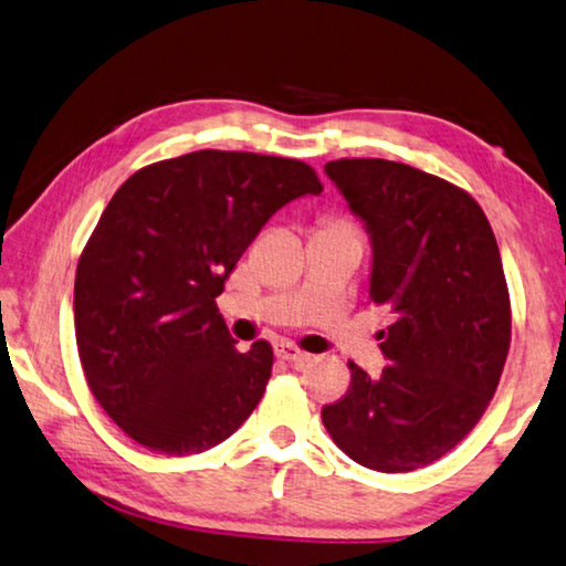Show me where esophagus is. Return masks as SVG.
<instances>
[{"mask_svg": "<svg viewBox=\"0 0 566 566\" xmlns=\"http://www.w3.org/2000/svg\"><path fill=\"white\" fill-rule=\"evenodd\" d=\"M276 357H280V360H284V363L294 365V367H302V365H307L312 360L310 353H302L300 347H294L290 343L276 345Z\"/></svg>", "mask_w": 566, "mask_h": 566, "instance_id": "1", "label": "esophagus"}]
</instances>
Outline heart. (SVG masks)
<instances>
[{
  "label": "heart",
  "mask_w": 566,
  "mask_h": 566,
  "mask_svg": "<svg viewBox=\"0 0 566 566\" xmlns=\"http://www.w3.org/2000/svg\"><path fill=\"white\" fill-rule=\"evenodd\" d=\"M325 229H343V231H353V227H349L347 221H343V219H329L327 223H325ZM355 234V231H353Z\"/></svg>",
  "instance_id": "obj_1"
}]
</instances>
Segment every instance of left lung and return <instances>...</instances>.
Returning <instances> with one entry per match:
<instances>
[{
    "label": "left lung",
    "mask_w": 566,
    "mask_h": 566,
    "mask_svg": "<svg viewBox=\"0 0 566 566\" xmlns=\"http://www.w3.org/2000/svg\"><path fill=\"white\" fill-rule=\"evenodd\" d=\"M325 174L373 247L370 300L382 373L349 363L343 400L322 423L349 459L382 473L416 471L459 446L496 392L511 310L496 237L459 186L382 158L329 160Z\"/></svg>",
    "instance_id": "obj_1"
}]
</instances>
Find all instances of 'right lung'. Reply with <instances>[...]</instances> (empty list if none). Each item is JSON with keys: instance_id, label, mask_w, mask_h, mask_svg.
Here are the masks:
<instances>
[{"instance_id": "obj_1", "label": "right lung", "mask_w": 566, "mask_h": 566, "mask_svg": "<svg viewBox=\"0 0 566 566\" xmlns=\"http://www.w3.org/2000/svg\"><path fill=\"white\" fill-rule=\"evenodd\" d=\"M302 160L196 150L140 168L80 256L75 335L95 400L133 441L203 453L262 400L274 353H237L217 297L264 223L319 196Z\"/></svg>"}]
</instances>
